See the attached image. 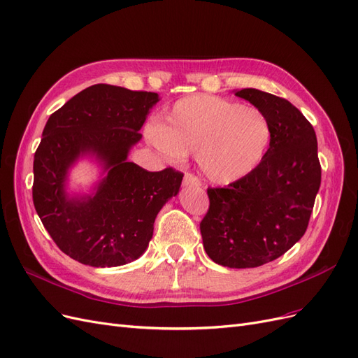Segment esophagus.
<instances>
[{
    "label": "esophagus",
    "mask_w": 358,
    "mask_h": 358,
    "mask_svg": "<svg viewBox=\"0 0 358 358\" xmlns=\"http://www.w3.org/2000/svg\"><path fill=\"white\" fill-rule=\"evenodd\" d=\"M182 186H186V187H199L201 186V181L194 174L186 172V176H184V178H182Z\"/></svg>",
    "instance_id": "esophagus-1"
}]
</instances>
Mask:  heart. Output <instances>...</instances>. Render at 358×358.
<instances>
[{"label": "heart", "instance_id": "b5f03b06", "mask_svg": "<svg viewBox=\"0 0 358 358\" xmlns=\"http://www.w3.org/2000/svg\"><path fill=\"white\" fill-rule=\"evenodd\" d=\"M147 136L176 162L196 152L206 180L230 184L248 177L263 162L272 124L260 108L214 95H193L178 99L162 124L147 129Z\"/></svg>", "mask_w": 358, "mask_h": 358}]
</instances>
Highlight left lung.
<instances>
[{
  "label": "left lung",
  "mask_w": 358,
  "mask_h": 358,
  "mask_svg": "<svg viewBox=\"0 0 358 358\" xmlns=\"http://www.w3.org/2000/svg\"><path fill=\"white\" fill-rule=\"evenodd\" d=\"M271 120L272 140L259 168L227 187H208L201 222L203 248L222 266L257 268L303 236L321 184L317 136L292 102L257 89L238 90Z\"/></svg>",
  "instance_id": "8db88e82"
}]
</instances>
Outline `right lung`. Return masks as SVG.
I'll return each instance as SVG.
<instances>
[{
    "label": "right lung",
    "instance_id": "right-lung-1",
    "mask_svg": "<svg viewBox=\"0 0 358 358\" xmlns=\"http://www.w3.org/2000/svg\"><path fill=\"white\" fill-rule=\"evenodd\" d=\"M159 101L155 92L94 85L55 111L34 155L32 201L55 244L94 268L122 266L140 257L153 236L157 213L180 190L182 172H150L128 162L140 129ZM108 170L94 196L70 200L66 172L83 154Z\"/></svg>",
    "mask_w": 358,
    "mask_h": 358
}]
</instances>
